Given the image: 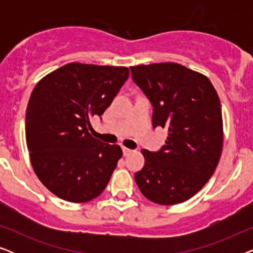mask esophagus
Returning <instances> with one entry per match:
<instances>
[{"instance_id": "34e87169", "label": "esophagus", "mask_w": 253, "mask_h": 253, "mask_svg": "<svg viewBox=\"0 0 253 253\" xmlns=\"http://www.w3.org/2000/svg\"><path fill=\"white\" fill-rule=\"evenodd\" d=\"M122 151H123V155H129L131 152H132V150H130V148H127V147H124V146H122Z\"/></svg>"}]
</instances>
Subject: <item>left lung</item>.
I'll list each match as a JSON object with an SVG mask.
<instances>
[{"label": "left lung", "instance_id": "1", "mask_svg": "<svg viewBox=\"0 0 253 253\" xmlns=\"http://www.w3.org/2000/svg\"><path fill=\"white\" fill-rule=\"evenodd\" d=\"M130 70L153 106V127L168 131L160 151H141L145 165L134 179L151 202L181 204L209 182L219 164L223 145L219 95L206 76L177 63Z\"/></svg>", "mask_w": 253, "mask_h": 253}]
</instances>
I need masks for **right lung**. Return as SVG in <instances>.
<instances>
[{"instance_id": "obj_1", "label": "right lung", "mask_w": 253, "mask_h": 253, "mask_svg": "<svg viewBox=\"0 0 253 253\" xmlns=\"http://www.w3.org/2000/svg\"><path fill=\"white\" fill-rule=\"evenodd\" d=\"M129 78L126 67L72 62L34 87L26 109L25 133L33 170L58 198L86 203L105 190L122 157L88 132Z\"/></svg>"}]
</instances>
